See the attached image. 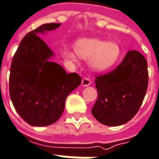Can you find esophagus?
I'll return each mask as SVG.
<instances>
[{"mask_svg": "<svg viewBox=\"0 0 159 159\" xmlns=\"http://www.w3.org/2000/svg\"><path fill=\"white\" fill-rule=\"evenodd\" d=\"M91 80L89 79V78H83L82 79V81H81V85H82L83 87H88L89 85H91Z\"/></svg>", "mask_w": 159, "mask_h": 159, "instance_id": "1", "label": "esophagus"}]
</instances>
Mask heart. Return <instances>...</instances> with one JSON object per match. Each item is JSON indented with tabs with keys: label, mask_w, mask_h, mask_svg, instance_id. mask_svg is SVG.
Masks as SVG:
<instances>
[{
	"label": "heart",
	"mask_w": 159,
	"mask_h": 159,
	"mask_svg": "<svg viewBox=\"0 0 159 159\" xmlns=\"http://www.w3.org/2000/svg\"><path fill=\"white\" fill-rule=\"evenodd\" d=\"M75 50L64 48L62 50L63 57L70 63H75L78 56L89 59L90 68L95 71H103L113 67L119 61L121 48L116 42H105L95 38L80 39L75 43Z\"/></svg>",
	"instance_id": "obj_1"
}]
</instances>
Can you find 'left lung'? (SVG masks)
<instances>
[{
	"instance_id": "left-lung-1",
	"label": "left lung",
	"mask_w": 159,
	"mask_h": 159,
	"mask_svg": "<svg viewBox=\"0 0 159 159\" xmlns=\"http://www.w3.org/2000/svg\"><path fill=\"white\" fill-rule=\"evenodd\" d=\"M95 82L98 97L93 116L103 125L125 124L137 113L146 95L147 61L140 52L130 50L116 69L96 77Z\"/></svg>"
}]
</instances>
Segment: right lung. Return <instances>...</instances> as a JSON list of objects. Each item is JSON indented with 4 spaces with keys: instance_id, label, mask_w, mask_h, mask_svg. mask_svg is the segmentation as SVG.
<instances>
[{
    "instance_id": "add662e5",
    "label": "right lung",
    "mask_w": 159,
    "mask_h": 159,
    "mask_svg": "<svg viewBox=\"0 0 159 159\" xmlns=\"http://www.w3.org/2000/svg\"><path fill=\"white\" fill-rule=\"evenodd\" d=\"M61 24H44L28 33L12 59L9 95L16 111L29 125L45 126L57 122L68 95L81 84L75 72L67 73L49 59L53 51L38 36Z\"/></svg>"
}]
</instances>
